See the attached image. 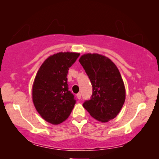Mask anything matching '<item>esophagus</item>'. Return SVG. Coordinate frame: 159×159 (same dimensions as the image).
Wrapping results in <instances>:
<instances>
[{
  "label": "esophagus",
  "instance_id": "1",
  "mask_svg": "<svg viewBox=\"0 0 159 159\" xmlns=\"http://www.w3.org/2000/svg\"><path fill=\"white\" fill-rule=\"evenodd\" d=\"M81 93H77V98L78 99H81Z\"/></svg>",
  "mask_w": 159,
  "mask_h": 159
}]
</instances>
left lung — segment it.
Returning a JSON list of instances; mask_svg holds the SVG:
<instances>
[{
    "label": "left lung",
    "mask_w": 159,
    "mask_h": 159,
    "mask_svg": "<svg viewBox=\"0 0 159 159\" xmlns=\"http://www.w3.org/2000/svg\"><path fill=\"white\" fill-rule=\"evenodd\" d=\"M79 61L93 87L91 98L84 101L83 107L101 122L114 119L122 108L126 96L118 68L109 58L97 53L84 54Z\"/></svg>",
    "instance_id": "left-lung-1"
}]
</instances>
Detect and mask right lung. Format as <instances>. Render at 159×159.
Returning a JSON list of instances; mask_svg holds the SVG:
<instances>
[{
    "instance_id": "obj_1",
    "label": "right lung",
    "mask_w": 159,
    "mask_h": 159,
    "mask_svg": "<svg viewBox=\"0 0 159 159\" xmlns=\"http://www.w3.org/2000/svg\"><path fill=\"white\" fill-rule=\"evenodd\" d=\"M80 53L60 52L49 56L43 62L34 78L32 101L43 119L53 125L68 118L76 100L69 90L67 74Z\"/></svg>"
}]
</instances>
